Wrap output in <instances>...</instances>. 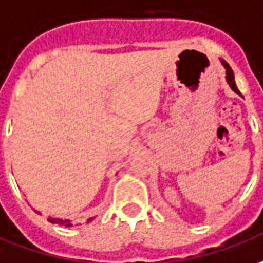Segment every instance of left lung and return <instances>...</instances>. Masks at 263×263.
<instances>
[{"label":"left lung","instance_id":"8db88e82","mask_svg":"<svg viewBox=\"0 0 263 263\" xmlns=\"http://www.w3.org/2000/svg\"><path fill=\"white\" fill-rule=\"evenodd\" d=\"M222 64H223V67H225V69H227V81L228 84H229V87L234 89L235 92L239 93V89L236 88V84H235V78H234V71L231 69V67H229V64H227L225 61H222Z\"/></svg>","mask_w":263,"mask_h":263}]
</instances>
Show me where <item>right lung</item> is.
Listing matches in <instances>:
<instances>
[{
  "mask_svg": "<svg viewBox=\"0 0 263 263\" xmlns=\"http://www.w3.org/2000/svg\"><path fill=\"white\" fill-rule=\"evenodd\" d=\"M51 222H55V223H61V225H67V227H72V225H80L78 222H69L64 221V219H49ZM91 221V219H89Z\"/></svg>",
  "mask_w": 263,
  "mask_h": 263,
  "instance_id": "add662e5",
  "label": "right lung"
}]
</instances>
